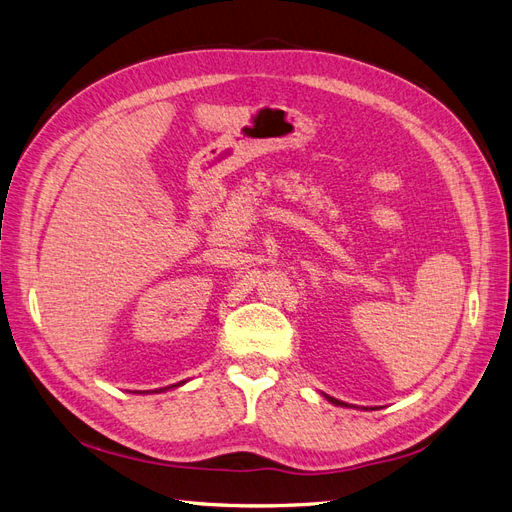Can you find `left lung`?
<instances>
[{"label": "left lung", "mask_w": 512, "mask_h": 512, "mask_svg": "<svg viewBox=\"0 0 512 512\" xmlns=\"http://www.w3.org/2000/svg\"><path fill=\"white\" fill-rule=\"evenodd\" d=\"M327 399L331 401V404H335V406H346L344 401H339V399H335V397H329V395H327Z\"/></svg>", "instance_id": "1"}]
</instances>
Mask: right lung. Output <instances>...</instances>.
<instances>
[{
    "label": "right lung",
    "mask_w": 512,
    "mask_h": 512,
    "mask_svg": "<svg viewBox=\"0 0 512 512\" xmlns=\"http://www.w3.org/2000/svg\"><path fill=\"white\" fill-rule=\"evenodd\" d=\"M173 386H179V384H173ZM160 391H164V389H160Z\"/></svg>",
    "instance_id": "add662e5"
}]
</instances>
